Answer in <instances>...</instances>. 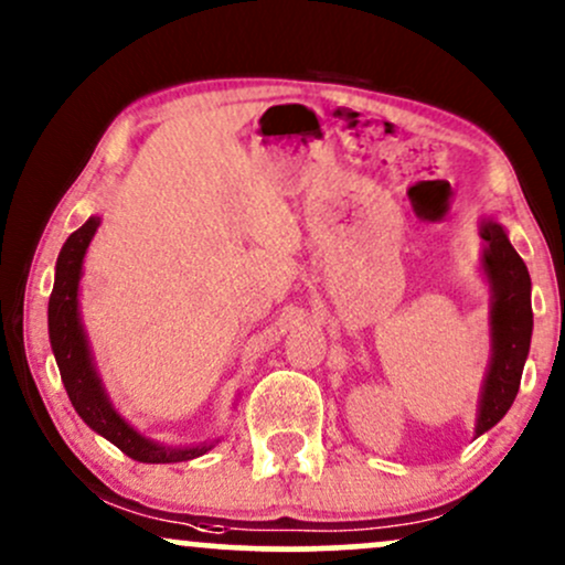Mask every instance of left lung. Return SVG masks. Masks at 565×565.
<instances>
[{
  "label": "left lung",
  "instance_id": "left-lung-1",
  "mask_svg": "<svg viewBox=\"0 0 565 565\" xmlns=\"http://www.w3.org/2000/svg\"><path fill=\"white\" fill-rule=\"evenodd\" d=\"M481 238L486 242L483 270L491 284V364L483 380L476 436L491 430L515 401L534 327L526 263L494 220H483Z\"/></svg>",
  "mask_w": 565,
  "mask_h": 565
}]
</instances>
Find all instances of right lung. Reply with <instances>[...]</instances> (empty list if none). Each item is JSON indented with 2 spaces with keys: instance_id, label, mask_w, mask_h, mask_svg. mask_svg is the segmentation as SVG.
<instances>
[{
  "instance_id": "obj_1",
  "label": "right lung",
  "mask_w": 565,
  "mask_h": 565,
  "mask_svg": "<svg viewBox=\"0 0 565 565\" xmlns=\"http://www.w3.org/2000/svg\"><path fill=\"white\" fill-rule=\"evenodd\" d=\"M97 225H100V217H89L79 231L71 233L66 244H63L61 255H57L55 287L53 295H50L47 323L50 345H53L57 369H61V380L66 385V393L76 408V414L95 433L111 440L116 449L125 451L127 457L148 465L188 462V459L210 451L212 446L201 444L172 449V446H161L157 440L140 436L132 425H127L119 417V412L111 406L106 387H103V382L95 372L87 334H84V327L79 321V278L84 255H87V246L93 242Z\"/></svg>"
}]
</instances>
